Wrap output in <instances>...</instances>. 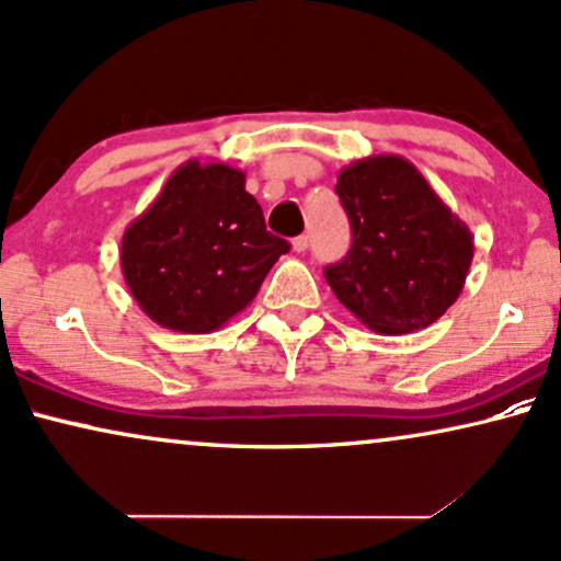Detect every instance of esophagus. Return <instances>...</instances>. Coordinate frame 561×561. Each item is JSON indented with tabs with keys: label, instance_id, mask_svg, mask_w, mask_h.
<instances>
[{
	"label": "esophagus",
	"instance_id": "obj_1",
	"mask_svg": "<svg viewBox=\"0 0 561 561\" xmlns=\"http://www.w3.org/2000/svg\"><path fill=\"white\" fill-rule=\"evenodd\" d=\"M308 245H310L308 236H297V238H293V251H295V253H305V251H308Z\"/></svg>",
	"mask_w": 561,
	"mask_h": 561
}]
</instances>
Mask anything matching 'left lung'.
<instances>
[{"mask_svg": "<svg viewBox=\"0 0 561 561\" xmlns=\"http://www.w3.org/2000/svg\"><path fill=\"white\" fill-rule=\"evenodd\" d=\"M352 248L325 282L367 329L411 333L435 323L466 285L473 238L407 158L373 154L339 173Z\"/></svg>", "mask_w": 561, "mask_h": 561, "instance_id": "1", "label": "left lung"}]
</instances>
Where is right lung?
Instances as JSON below:
<instances>
[{
	"label": "right lung",
	"mask_w": 561,
	"mask_h": 561,
	"mask_svg": "<svg viewBox=\"0 0 561 561\" xmlns=\"http://www.w3.org/2000/svg\"><path fill=\"white\" fill-rule=\"evenodd\" d=\"M287 251V240L266 232L243 170L188 160L126 228L122 272L162 329L209 333L251 305Z\"/></svg>",
	"instance_id": "right-lung-1"
}]
</instances>
